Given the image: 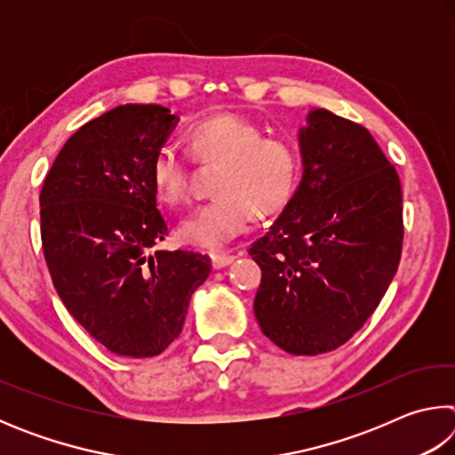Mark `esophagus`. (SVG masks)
<instances>
[{
  "label": "esophagus",
  "instance_id": "34e87169",
  "mask_svg": "<svg viewBox=\"0 0 455 455\" xmlns=\"http://www.w3.org/2000/svg\"><path fill=\"white\" fill-rule=\"evenodd\" d=\"M236 257L235 255H227V252H220V255H212V267L214 268H225L230 263H233Z\"/></svg>",
  "mask_w": 455,
  "mask_h": 455
}]
</instances>
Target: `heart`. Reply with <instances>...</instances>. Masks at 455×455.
<instances>
[{
  "label": "heart",
  "mask_w": 455,
  "mask_h": 455,
  "mask_svg": "<svg viewBox=\"0 0 455 455\" xmlns=\"http://www.w3.org/2000/svg\"><path fill=\"white\" fill-rule=\"evenodd\" d=\"M192 158L219 164L212 188L219 192L182 222L184 243L220 249L251 225L252 217L273 219L291 204L303 176V154L287 136H265V128L236 114H219L187 130ZM156 198L179 209L190 200L187 158L163 146L150 163Z\"/></svg>",
  "instance_id": "obj_1"
}]
</instances>
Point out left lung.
I'll use <instances>...</instances> for the list:
<instances>
[{
	"label": "left lung",
	"instance_id": "obj_1",
	"mask_svg": "<svg viewBox=\"0 0 455 455\" xmlns=\"http://www.w3.org/2000/svg\"><path fill=\"white\" fill-rule=\"evenodd\" d=\"M303 180L249 255L263 271L260 331L292 355L329 353L371 317L397 273L402 184L369 130L313 110L299 132Z\"/></svg>",
	"mask_w": 455,
	"mask_h": 455
}]
</instances>
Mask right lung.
Wrapping results in <instances>:
<instances>
[{"instance_id": "obj_1", "label": "right lung", "mask_w": 455, "mask_h": 455, "mask_svg": "<svg viewBox=\"0 0 455 455\" xmlns=\"http://www.w3.org/2000/svg\"><path fill=\"white\" fill-rule=\"evenodd\" d=\"M176 116L126 104L68 138L40 192L42 246L72 317L124 357L160 355L180 335L209 255L156 251L168 220L156 206L150 163Z\"/></svg>"}]
</instances>
